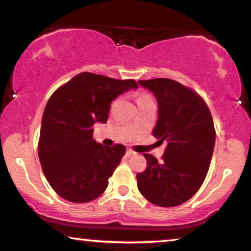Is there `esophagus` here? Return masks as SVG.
I'll list each match as a JSON object with an SVG mask.
<instances>
[{
    "label": "esophagus",
    "instance_id": "1",
    "mask_svg": "<svg viewBox=\"0 0 251 251\" xmlns=\"http://www.w3.org/2000/svg\"><path fill=\"white\" fill-rule=\"evenodd\" d=\"M136 154V152L135 151H133L132 149H127L126 150V156L127 157H133V156H135Z\"/></svg>",
    "mask_w": 251,
    "mask_h": 251
}]
</instances>
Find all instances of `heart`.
<instances>
[{"label":"heart","mask_w":251,"mask_h":251,"mask_svg":"<svg viewBox=\"0 0 251 251\" xmlns=\"http://www.w3.org/2000/svg\"><path fill=\"white\" fill-rule=\"evenodd\" d=\"M147 97H149V95H146V94H141L139 98H137V100H140V99H143V98H147Z\"/></svg>","instance_id":"b5f03b06"}]
</instances>
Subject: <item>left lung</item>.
<instances>
[{"label":"left lung","mask_w":251,"mask_h":251,"mask_svg":"<svg viewBox=\"0 0 251 251\" xmlns=\"http://www.w3.org/2000/svg\"><path fill=\"white\" fill-rule=\"evenodd\" d=\"M156 97L158 121L152 133L166 141L161 161L144 153L147 169L136 175L139 191L160 207L178 206L204 181L215 146V128L206 102L195 91L168 78L139 80Z\"/></svg>","instance_id":"8db88e82"}]
</instances>
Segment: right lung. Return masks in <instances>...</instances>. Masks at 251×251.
<instances>
[{"label":"right lung","mask_w":251,"mask_h":251,"mask_svg":"<svg viewBox=\"0 0 251 251\" xmlns=\"http://www.w3.org/2000/svg\"><path fill=\"white\" fill-rule=\"evenodd\" d=\"M130 89H137L134 79L80 73L49 99L42 118L38 158L49 184L63 199L89 202L107 189L126 148L95 142L92 127L107 123L112 100Z\"/></svg>","instance_id":"right-lung-1"}]
</instances>
